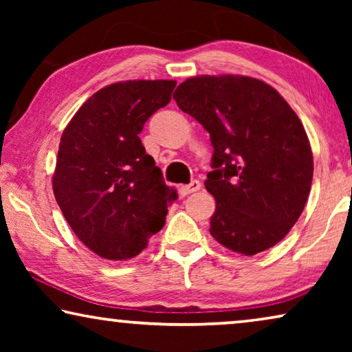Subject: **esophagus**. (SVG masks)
<instances>
[{
    "label": "esophagus",
    "instance_id": "esophagus-1",
    "mask_svg": "<svg viewBox=\"0 0 352 352\" xmlns=\"http://www.w3.org/2000/svg\"><path fill=\"white\" fill-rule=\"evenodd\" d=\"M201 187V184L199 181H192L190 184H184V186H181L179 187V194L184 197V195H189V194H192V192H197Z\"/></svg>",
    "mask_w": 352,
    "mask_h": 352
}]
</instances>
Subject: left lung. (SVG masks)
Returning <instances> with one entry per match:
<instances>
[{
  "label": "left lung",
  "instance_id": "1",
  "mask_svg": "<svg viewBox=\"0 0 352 352\" xmlns=\"http://www.w3.org/2000/svg\"><path fill=\"white\" fill-rule=\"evenodd\" d=\"M210 133L216 200L210 234L253 256L280 242L309 197L314 162L301 120L271 85L242 75H200L173 94Z\"/></svg>",
  "mask_w": 352,
  "mask_h": 352
}]
</instances>
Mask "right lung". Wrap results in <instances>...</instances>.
I'll return each instance as SVG.
<instances>
[{
	"mask_svg": "<svg viewBox=\"0 0 352 352\" xmlns=\"http://www.w3.org/2000/svg\"><path fill=\"white\" fill-rule=\"evenodd\" d=\"M175 86V80L105 86L62 133L52 190L76 237L100 258L138 256L177 199L138 136Z\"/></svg>",
	"mask_w": 352,
	"mask_h": 352,
	"instance_id": "right-lung-1",
	"label": "right lung"
}]
</instances>
